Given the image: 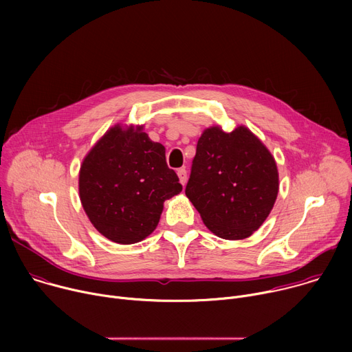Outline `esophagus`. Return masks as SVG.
<instances>
[{"label":"esophagus","mask_w":352,"mask_h":352,"mask_svg":"<svg viewBox=\"0 0 352 352\" xmlns=\"http://www.w3.org/2000/svg\"><path fill=\"white\" fill-rule=\"evenodd\" d=\"M177 174H178V178H179V182L182 185H185L186 184V170L185 168H178Z\"/></svg>","instance_id":"34e87169"}]
</instances>
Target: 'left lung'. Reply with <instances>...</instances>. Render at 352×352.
<instances>
[{"instance_id": "left-lung-1", "label": "left lung", "mask_w": 352, "mask_h": 352, "mask_svg": "<svg viewBox=\"0 0 352 352\" xmlns=\"http://www.w3.org/2000/svg\"><path fill=\"white\" fill-rule=\"evenodd\" d=\"M277 193L274 157L248 128L204 131L185 195L213 234L224 239L250 236L270 214Z\"/></svg>"}]
</instances>
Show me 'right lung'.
<instances>
[{"label": "right lung", "instance_id": "add662e5", "mask_svg": "<svg viewBox=\"0 0 352 352\" xmlns=\"http://www.w3.org/2000/svg\"><path fill=\"white\" fill-rule=\"evenodd\" d=\"M182 185L166 162V147L142 126L116 125L85 157L79 196L94 228L113 242L135 243L159 224L164 200Z\"/></svg>", "mask_w": 352, "mask_h": 352}]
</instances>
